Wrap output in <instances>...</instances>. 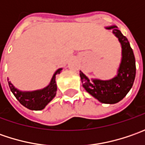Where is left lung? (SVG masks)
Masks as SVG:
<instances>
[{
  "mask_svg": "<svg viewBox=\"0 0 145 145\" xmlns=\"http://www.w3.org/2000/svg\"><path fill=\"white\" fill-rule=\"evenodd\" d=\"M106 29L113 31L122 46V60L118 74L109 81H89L82 72H80V76L83 87L93 97L101 103L114 104L119 103L125 97L133 86L136 76V60L127 39L123 35L117 26L112 25L106 27Z\"/></svg>",
  "mask_w": 145,
  "mask_h": 145,
  "instance_id": "left-lung-1",
  "label": "left lung"
}]
</instances>
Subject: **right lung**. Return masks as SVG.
I'll return each mask as SVG.
<instances>
[{"label": "right lung", "instance_id": "obj_1", "mask_svg": "<svg viewBox=\"0 0 145 145\" xmlns=\"http://www.w3.org/2000/svg\"><path fill=\"white\" fill-rule=\"evenodd\" d=\"M61 70L62 69H59L53 75L50 84L46 88L40 90L32 92H22L17 89L8 80V86L15 97L22 106L30 110H40L44 108L52 100L53 97L56 96V93L57 90L56 83V75L59 74Z\"/></svg>", "mask_w": 145, "mask_h": 145}]
</instances>
